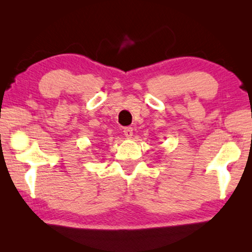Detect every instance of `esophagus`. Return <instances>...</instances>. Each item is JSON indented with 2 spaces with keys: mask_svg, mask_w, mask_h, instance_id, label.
Wrapping results in <instances>:
<instances>
[{
  "mask_svg": "<svg viewBox=\"0 0 252 252\" xmlns=\"http://www.w3.org/2000/svg\"><path fill=\"white\" fill-rule=\"evenodd\" d=\"M123 133H125L126 138H131V136L133 135V129H132L131 126H126L125 129H123Z\"/></svg>",
  "mask_w": 252,
  "mask_h": 252,
  "instance_id": "34e87169",
  "label": "esophagus"
}]
</instances>
